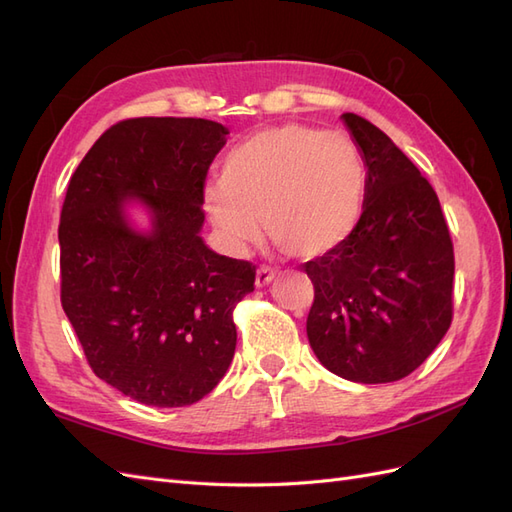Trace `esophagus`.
I'll return each mask as SVG.
<instances>
[{"label": "esophagus", "instance_id": "obj_1", "mask_svg": "<svg viewBox=\"0 0 512 512\" xmlns=\"http://www.w3.org/2000/svg\"><path fill=\"white\" fill-rule=\"evenodd\" d=\"M277 277V273L271 269V267H260L256 271V286L262 288V286H269L273 280Z\"/></svg>", "mask_w": 512, "mask_h": 512}]
</instances>
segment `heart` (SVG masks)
<instances>
[{
	"label": "heart",
	"instance_id": "obj_1",
	"mask_svg": "<svg viewBox=\"0 0 512 512\" xmlns=\"http://www.w3.org/2000/svg\"><path fill=\"white\" fill-rule=\"evenodd\" d=\"M367 190L361 149L305 123L262 128L232 147L220 179L200 196L224 250L243 254L267 224L271 241L299 260L342 247L359 226Z\"/></svg>",
	"mask_w": 512,
	"mask_h": 512
}]
</instances>
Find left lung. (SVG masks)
Masks as SVG:
<instances>
[{
    "instance_id": "1",
    "label": "left lung",
    "mask_w": 512,
    "mask_h": 512,
    "mask_svg": "<svg viewBox=\"0 0 512 512\" xmlns=\"http://www.w3.org/2000/svg\"><path fill=\"white\" fill-rule=\"evenodd\" d=\"M367 166L363 213L335 252L301 267L314 284L307 339L335 376L363 384L406 378L453 320V241L438 194L367 119L344 113Z\"/></svg>"
}]
</instances>
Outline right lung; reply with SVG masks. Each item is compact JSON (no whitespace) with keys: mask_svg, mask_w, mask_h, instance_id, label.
Returning a JSON list of instances; mask_svg holds the SVG:
<instances>
[{"mask_svg":"<svg viewBox=\"0 0 512 512\" xmlns=\"http://www.w3.org/2000/svg\"><path fill=\"white\" fill-rule=\"evenodd\" d=\"M222 123L136 117L108 128L70 177L59 222L61 307L94 374L145 406H192L235 356L232 309L256 267L200 237ZM136 197L152 226L136 231Z\"/></svg>","mask_w":512,"mask_h":512,"instance_id":"1","label":"right lung"}]
</instances>
